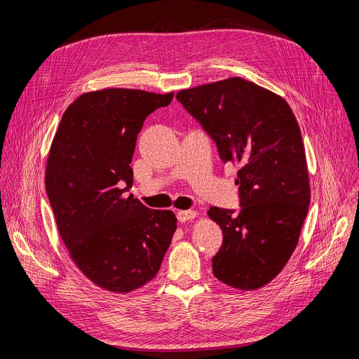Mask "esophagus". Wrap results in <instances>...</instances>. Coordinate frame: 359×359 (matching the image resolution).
Masks as SVG:
<instances>
[{"label": "esophagus", "mask_w": 359, "mask_h": 359, "mask_svg": "<svg viewBox=\"0 0 359 359\" xmlns=\"http://www.w3.org/2000/svg\"><path fill=\"white\" fill-rule=\"evenodd\" d=\"M194 217H197V212H194V210H180V212H177V220L180 223L189 222Z\"/></svg>", "instance_id": "obj_1"}]
</instances>
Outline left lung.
Listing matches in <instances>:
<instances>
[{
	"mask_svg": "<svg viewBox=\"0 0 359 359\" xmlns=\"http://www.w3.org/2000/svg\"><path fill=\"white\" fill-rule=\"evenodd\" d=\"M176 97L216 142L223 163L240 165V212H208L223 231L213 274L233 288L257 290L285 267L309 213L298 122L280 95L238 76L179 90Z\"/></svg>",
	"mask_w": 359,
	"mask_h": 359,
	"instance_id": "left-lung-1",
	"label": "left lung"
}]
</instances>
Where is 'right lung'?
I'll list each match as a JSON object with an SVG mask.
<instances>
[{"label":"right lung","mask_w":359,"mask_h":359,"mask_svg":"<svg viewBox=\"0 0 359 359\" xmlns=\"http://www.w3.org/2000/svg\"><path fill=\"white\" fill-rule=\"evenodd\" d=\"M172 99L173 92L123 88L83 93L49 149L45 187L60 236L78 269L111 292H130L155 277L177 227L173 212L125 194L137 133Z\"/></svg>","instance_id":"add662e5"}]
</instances>
